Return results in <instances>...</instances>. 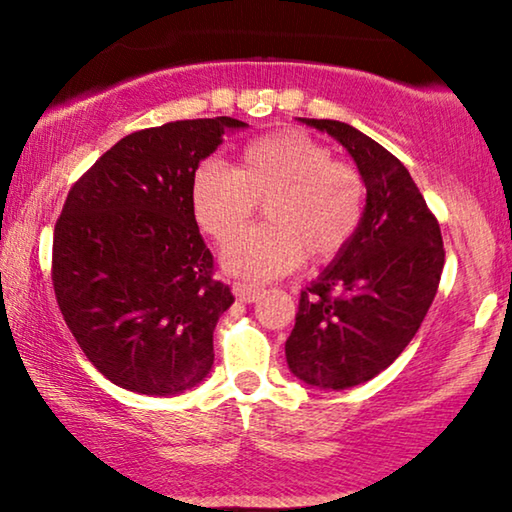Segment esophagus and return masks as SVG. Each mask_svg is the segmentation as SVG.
<instances>
[{"label":"esophagus","instance_id":"obj_1","mask_svg":"<svg viewBox=\"0 0 512 512\" xmlns=\"http://www.w3.org/2000/svg\"><path fill=\"white\" fill-rule=\"evenodd\" d=\"M233 293L238 295V300L242 302H256L258 298H261L263 288L261 286H251V284H233Z\"/></svg>","mask_w":512,"mask_h":512}]
</instances>
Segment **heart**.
<instances>
[{"mask_svg": "<svg viewBox=\"0 0 512 512\" xmlns=\"http://www.w3.org/2000/svg\"><path fill=\"white\" fill-rule=\"evenodd\" d=\"M365 180L351 164L305 131H272L249 140L235 168L207 159L191 180L198 226L221 244L254 217L258 203L268 224L240 235L224 251L235 277L263 281L302 265L342 256L365 219Z\"/></svg>", "mask_w": 512, "mask_h": 512, "instance_id": "obj_1", "label": "heart"}]
</instances>
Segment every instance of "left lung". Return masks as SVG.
Returning a JSON list of instances; mask_svg holds the SVG:
<instances>
[{
  "mask_svg": "<svg viewBox=\"0 0 512 512\" xmlns=\"http://www.w3.org/2000/svg\"><path fill=\"white\" fill-rule=\"evenodd\" d=\"M305 122L346 147L367 205L348 249L302 291L286 360L300 381L344 390L381 374L416 337L446 251L439 221L395 154L351 124Z\"/></svg>",
  "mask_w": 512,
  "mask_h": 512,
  "instance_id": "1",
  "label": "left lung"
}]
</instances>
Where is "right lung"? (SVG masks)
<instances>
[{"label":"right lung","instance_id":"right-lung-1","mask_svg":"<svg viewBox=\"0 0 512 512\" xmlns=\"http://www.w3.org/2000/svg\"><path fill=\"white\" fill-rule=\"evenodd\" d=\"M233 117L133 131L73 184L55 224L53 288L87 360L120 388L177 395L210 374L233 305L191 210V180Z\"/></svg>","mask_w":512,"mask_h":512}]
</instances>
